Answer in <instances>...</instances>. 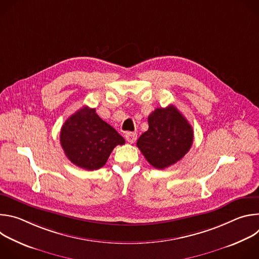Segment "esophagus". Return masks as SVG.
Returning a JSON list of instances; mask_svg holds the SVG:
<instances>
[{"mask_svg":"<svg viewBox=\"0 0 259 259\" xmlns=\"http://www.w3.org/2000/svg\"><path fill=\"white\" fill-rule=\"evenodd\" d=\"M125 137H126V140H127L129 143H134V142L136 141V139H137V133H135V132H130V133H127V134L125 135Z\"/></svg>","mask_w":259,"mask_h":259,"instance_id":"obj_1","label":"esophagus"}]
</instances>
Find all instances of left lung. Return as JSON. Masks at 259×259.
<instances>
[{
	"label": "left lung",
	"mask_w": 259,
	"mask_h": 259,
	"mask_svg": "<svg viewBox=\"0 0 259 259\" xmlns=\"http://www.w3.org/2000/svg\"><path fill=\"white\" fill-rule=\"evenodd\" d=\"M147 122L149 130L140 135L137 146L153 167L165 169L190 151L194 140L193 128L174 105L156 108Z\"/></svg>",
	"instance_id": "obj_1"
}]
</instances>
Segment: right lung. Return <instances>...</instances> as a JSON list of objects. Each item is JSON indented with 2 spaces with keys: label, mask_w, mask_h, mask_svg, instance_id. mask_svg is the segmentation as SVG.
<instances>
[{
  "label": "right lung",
  "mask_w": 259,
  "mask_h": 259,
  "mask_svg": "<svg viewBox=\"0 0 259 259\" xmlns=\"http://www.w3.org/2000/svg\"><path fill=\"white\" fill-rule=\"evenodd\" d=\"M125 139L98 117L95 108L83 106L71 115L60 131V144L67 159L86 170L104 166L110 153Z\"/></svg>",
  "instance_id": "obj_1"
}]
</instances>
